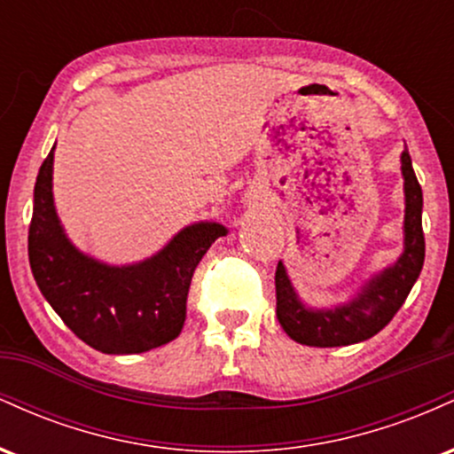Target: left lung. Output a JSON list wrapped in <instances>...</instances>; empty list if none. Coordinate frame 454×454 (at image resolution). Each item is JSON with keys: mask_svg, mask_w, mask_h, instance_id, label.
<instances>
[{"mask_svg": "<svg viewBox=\"0 0 454 454\" xmlns=\"http://www.w3.org/2000/svg\"><path fill=\"white\" fill-rule=\"evenodd\" d=\"M401 175L405 192L403 254L397 262L373 275L352 301L333 309H311L296 296L284 264H278V320L290 340L314 348H340L364 341L378 335L405 303L425 262L423 190L411 168L408 149L401 153Z\"/></svg>", "mask_w": 454, "mask_h": 454, "instance_id": "obj_1", "label": "left lung"}]
</instances>
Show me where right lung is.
Masks as SVG:
<instances>
[{
  "mask_svg": "<svg viewBox=\"0 0 454 454\" xmlns=\"http://www.w3.org/2000/svg\"><path fill=\"white\" fill-rule=\"evenodd\" d=\"M53 151L40 166L29 223V264L40 293L72 333L104 354H140L179 337L192 275L228 231L198 222L143 262L111 267L78 252L53 202Z\"/></svg>",
  "mask_w": 454,
  "mask_h": 454,
  "instance_id": "add662e5",
  "label": "right lung"
}]
</instances>
